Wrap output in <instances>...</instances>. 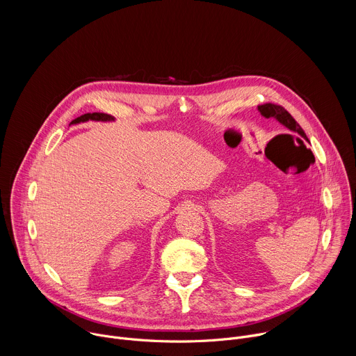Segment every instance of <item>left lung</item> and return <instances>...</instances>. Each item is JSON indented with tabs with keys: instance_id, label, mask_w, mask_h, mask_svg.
Here are the masks:
<instances>
[{
	"instance_id": "left-lung-1",
	"label": "left lung",
	"mask_w": 356,
	"mask_h": 356,
	"mask_svg": "<svg viewBox=\"0 0 356 356\" xmlns=\"http://www.w3.org/2000/svg\"><path fill=\"white\" fill-rule=\"evenodd\" d=\"M258 111L261 113L262 117L265 118H273L276 120L279 124H282L283 127H286L289 131L298 134L304 140L309 142L307 135L304 134V131L301 129V127L296 122V120L280 106H275V104H264L258 107Z\"/></svg>"
}]
</instances>
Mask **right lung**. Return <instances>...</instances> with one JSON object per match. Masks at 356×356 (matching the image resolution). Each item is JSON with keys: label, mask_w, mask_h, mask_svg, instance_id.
<instances>
[{"label": "right lung", "mask_w": 356, "mask_h": 356, "mask_svg": "<svg viewBox=\"0 0 356 356\" xmlns=\"http://www.w3.org/2000/svg\"><path fill=\"white\" fill-rule=\"evenodd\" d=\"M88 121H95V122H114L115 118L108 115V114H103V113H92V114H84L76 120H73L70 122V125H76V124H81V122H88Z\"/></svg>", "instance_id": "right-lung-1"}]
</instances>
